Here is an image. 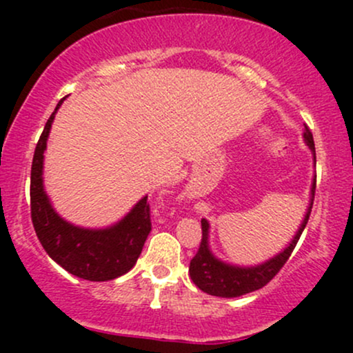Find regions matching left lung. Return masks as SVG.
Here are the masks:
<instances>
[{"label": "left lung", "mask_w": 353, "mask_h": 353, "mask_svg": "<svg viewBox=\"0 0 353 353\" xmlns=\"http://www.w3.org/2000/svg\"><path fill=\"white\" fill-rule=\"evenodd\" d=\"M303 137H305V143L312 151L315 152L314 145V137H312L310 129L305 125V132H303ZM317 179V177H315ZM315 182L312 185V202L307 209L305 219H303L301 229L295 234L294 241L290 242V245L287 247L283 252L275 255L274 259H270L265 264L257 265V267H234L228 265L224 262L217 261L212 254H210L209 245H208V230L209 224L205 219H202V239L201 245L197 249L196 255L190 259L189 272L192 282L199 287L201 290L208 292L210 295H217V297H239V295H244L249 292H254V290L262 289V287L267 285L275 275L279 274V270L285 265V262L289 261L290 254L297 245L299 239H301L303 229H305L307 222H309L310 212H312V204H314V196H315Z\"/></svg>", "instance_id": "8db88e82"}]
</instances>
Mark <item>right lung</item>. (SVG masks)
<instances>
[{"label": "right lung", "instance_id": "obj_1", "mask_svg": "<svg viewBox=\"0 0 353 353\" xmlns=\"http://www.w3.org/2000/svg\"><path fill=\"white\" fill-rule=\"evenodd\" d=\"M54 112L44 125L31 164V221L43 249L68 272L86 281H112L132 269L151 232V209L143 197L119 224L103 230L68 224L51 208L43 189V154Z\"/></svg>", "mask_w": 353, "mask_h": 353}]
</instances>
